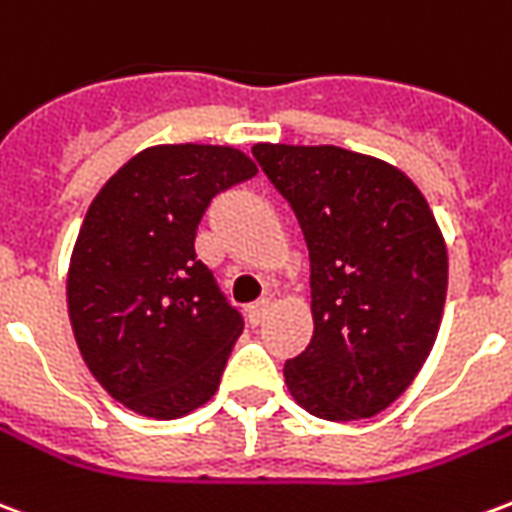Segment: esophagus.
Here are the masks:
<instances>
[{
  "label": "esophagus",
  "mask_w": 512,
  "mask_h": 512,
  "mask_svg": "<svg viewBox=\"0 0 512 512\" xmlns=\"http://www.w3.org/2000/svg\"><path fill=\"white\" fill-rule=\"evenodd\" d=\"M268 310H271V301H268V299L255 301V304L249 307V321H252V323H263V321H266Z\"/></svg>",
  "instance_id": "obj_1"
}]
</instances>
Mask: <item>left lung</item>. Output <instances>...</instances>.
<instances>
[{"mask_svg":"<svg viewBox=\"0 0 512 512\" xmlns=\"http://www.w3.org/2000/svg\"><path fill=\"white\" fill-rule=\"evenodd\" d=\"M310 249L315 332L285 362L290 395L332 422L392 406L425 365L447 299V246L422 191L334 145H255Z\"/></svg>","mask_w":512,"mask_h":512,"instance_id":"8db88e82","label":"left lung"}]
</instances>
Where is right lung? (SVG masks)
Returning <instances> with one entry per match:
<instances>
[{"label":"right lung","mask_w":512,"mask_h":512,"mask_svg":"<svg viewBox=\"0 0 512 512\" xmlns=\"http://www.w3.org/2000/svg\"><path fill=\"white\" fill-rule=\"evenodd\" d=\"M255 175L235 147H147L84 216L68 268L76 345L98 384L142 417L178 419L219 389L244 318L194 238L213 197Z\"/></svg>","instance_id":"1"}]
</instances>
